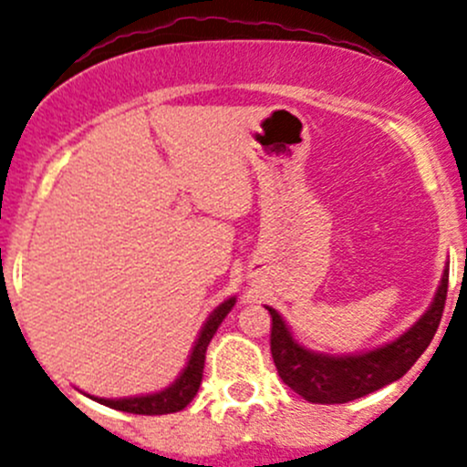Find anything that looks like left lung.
I'll use <instances>...</instances> for the list:
<instances>
[{"mask_svg":"<svg viewBox=\"0 0 467 467\" xmlns=\"http://www.w3.org/2000/svg\"><path fill=\"white\" fill-rule=\"evenodd\" d=\"M448 267H445L441 285L436 290L430 310L391 344L367 350L362 355H333L307 350L292 337L290 328L274 307L267 306L272 315V358L283 382L304 396L307 402L319 405H341L355 398L368 396L387 384L396 382L413 367L425 353L430 341L439 330L448 299Z\"/></svg>","mask_w":467,"mask_h":467,"instance_id":"8db88e82","label":"left lung"}]
</instances>
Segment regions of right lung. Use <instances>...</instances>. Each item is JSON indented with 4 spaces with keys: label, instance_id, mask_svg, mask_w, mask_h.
Wrapping results in <instances>:
<instances>
[{
    "label": "right lung",
    "instance_id": "right-lung-1",
    "mask_svg": "<svg viewBox=\"0 0 467 467\" xmlns=\"http://www.w3.org/2000/svg\"><path fill=\"white\" fill-rule=\"evenodd\" d=\"M235 304V296L227 299L224 304H220L211 312V317L206 319L204 328H202L198 341L193 346V353H191L189 364L182 371V376L166 387L163 391L148 393V396H137V398H119V400H109V398H94L96 402L105 407H112V410L128 411V413H141V416H160V413H172L182 411L198 393L200 382H202V371H204V358H206V346L213 339L215 330L223 324L224 317L229 315ZM91 398V396H89Z\"/></svg>",
    "mask_w": 467,
    "mask_h": 467
}]
</instances>
